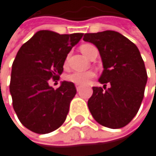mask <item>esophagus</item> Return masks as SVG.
I'll return each mask as SVG.
<instances>
[{"label":"esophagus","mask_w":156,"mask_h":156,"mask_svg":"<svg viewBox=\"0 0 156 156\" xmlns=\"http://www.w3.org/2000/svg\"><path fill=\"white\" fill-rule=\"evenodd\" d=\"M76 90H77V91H80V90H81V86H80V85H76Z\"/></svg>","instance_id":"esophagus-1"}]
</instances>
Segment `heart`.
Instances as JSON below:
<instances>
[{"label": "heart", "instance_id": "1", "mask_svg": "<svg viewBox=\"0 0 156 156\" xmlns=\"http://www.w3.org/2000/svg\"><path fill=\"white\" fill-rule=\"evenodd\" d=\"M93 45L89 44H82L80 46V50L83 53V55H85L86 56H88L89 51L90 49L92 47ZM95 76V71L93 70H87V71H75L70 73L67 76L66 80L70 82H73L76 85H85L87 84L92 77Z\"/></svg>", "mask_w": 156, "mask_h": 156}]
</instances>
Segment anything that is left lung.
Segmentation results:
<instances>
[{
	"label": "left lung",
	"instance_id": "obj_1",
	"mask_svg": "<svg viewBox=\"0 0 156 156\" xmlns=\"http://www.w3.org/2000/svg\"><path fill=\"white\" fill-rule=\"evenodd\" d=\"M83 40L96 45L103 65L99 82L105 90L92 88L90 112L101 125L122 128L136 115L144 99L147 73L140 51L127 37L111 30L85 34Z\"/></svg>",
	"mask_w": 156,
	"mask_h": 156
}]
</instances>
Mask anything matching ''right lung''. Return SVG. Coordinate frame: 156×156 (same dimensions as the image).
I'll list each match as a JSON object with an SVG mask.
<instances>
[{
	"label": "right lung",
	"instance_id": "add662e5",
	"mask_svg": "<svg viewBox=\"0 0 156 156\" xmlns=\"http://www.w3.org/2000/svg\"><path fill=\"white\" fill-rule=\"evenodd\" d=\"M83 34L41 30L19 49L12 66L10 93L18 119L30 131L44 134L64 123L76 87L64 80L54 90L48 80H59L67 54Z\"/></svg>",
	"mask_w": 156,
	"mask_h": 156
}]
</instances>
